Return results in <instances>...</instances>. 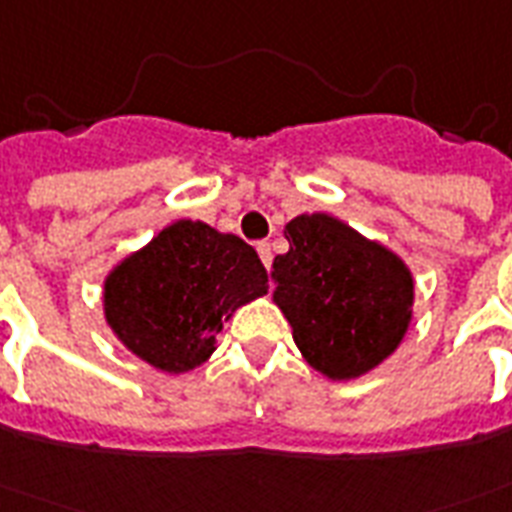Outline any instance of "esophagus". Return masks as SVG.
<instances>
[{
    "label": "esophagus",
    "instance_id": "34e87169",
    "mask_svg": "<svg viewBox=\"0 0 512 512\" xmlns=\"http://www.w3.org/2000/svg\"><path fill=\"white\" fill-rule=\"evenodd\" d=\"M257 255H260V260H263L265 268H271L273 255H271V244H268V241H257Z\"/></svg>",
    "mask_w": 512,
    "mask_h": 512
}]
</instances>
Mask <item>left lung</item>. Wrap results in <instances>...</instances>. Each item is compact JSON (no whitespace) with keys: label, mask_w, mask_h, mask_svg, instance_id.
Segmentation results:
<instances>
[{"label":"left lung","mask_w":512,"mask_h":512,"mask_svg":"<svg viewBox=\"0 0 512 512\" xmlns=\"http://www.w3.org/2000/svg\"><path fill=\"white\" fill-rule=\"evenodd\" d=\"M284 236L290 252L273 260V300L308 365L330 378L376 368L411 322V271L330 214H300Z\"/></svg>","instance_id":"8db88e82"}]
</instances>
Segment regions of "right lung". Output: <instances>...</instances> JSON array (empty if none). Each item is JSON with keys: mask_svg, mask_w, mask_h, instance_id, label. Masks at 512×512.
<instances>
[{"mask_svg": "<svg viewBox=\"0 0 512 512\" xmlns=\"http://www.w3.org/2000/svg\"><path fill=\"white\" fill-rule=\"evenodd\" d=\"M265 292L268 273L247 241L179 220L109 273L104 308L136 357L185 373L209 360L222 319Z\"/></svg>", "mask_w": 512, "mask_h": 512, "instance_id": "add662e5", "label": "right lung"}]
</instances>
